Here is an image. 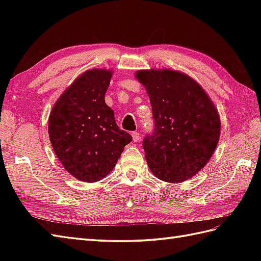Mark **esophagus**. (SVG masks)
Segmentation results:
<instances>
[{"mask_svg": "<svg viewBox=\"0 0 261 261\" xmlns=\"http://www.w3.org/2000/svg\"><path fill=\"white\" fill-rule=\"evenodd\" d=\"M139 139H140V134H139V132H137V131L132 132V140H134L135 142H138V141H139Z\"/></svg>", "mask_w": 261, "mask_h": 261, "instance_id": "1", "label": "esophagus"}]
</instances>
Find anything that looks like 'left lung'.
Returning <instances> with one entry per match:
<instances>
[{"instance_id":"1","label":"left lung","mask_w":261,"mask_h":261,"mask_svg":"<svg viewBox=\"0 0 261 261\" xmlns=\"http://www.w3.org/2000/svg\"><path fill=\"white\" fill-rule=\"evenodd\" d=\"M150 98L153 130L142 141L149 168L159 179L180 182L196 175L218 146L220 118L197 83L179 71L140 70Z\"/></svg>"}]
</instances>
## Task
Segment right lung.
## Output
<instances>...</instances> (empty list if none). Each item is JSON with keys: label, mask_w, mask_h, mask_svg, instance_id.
<instances>
[{"label": "right lung", "mask_w": 261, "mask_h": 261, "mask_svg": "<svg viewBox=\"0 0 261 261\" xmlns=\"http://www.w3.org/2000/svg\"><path fill=\"white\" fill-rule=\"evenodd\" d=\"M111 76L105 69L85 71L60 96L49 116L55 153L68 173L83 181L104 178L132 141L105 103Z\"/></svg>", "instance_id": "obj_1"}]
</instances>
